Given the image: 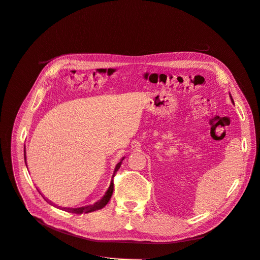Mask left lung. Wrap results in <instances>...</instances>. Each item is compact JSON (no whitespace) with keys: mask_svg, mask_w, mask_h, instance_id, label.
Wrapping results in <instances>:
<instances>
[{"mask_svg":"<svg viewBox=\"0 0 260 260\" xmlns=\"http://www.w3.org/2000/svg\"><path fill=\"white\" fill-rule=\"evenodd\" d=\"M232 101H233V99H232Z\"/></svg>","mask_w":260,"mask_h":260,"instance_id":"obj_1","label":"left lung"}]
</instances>
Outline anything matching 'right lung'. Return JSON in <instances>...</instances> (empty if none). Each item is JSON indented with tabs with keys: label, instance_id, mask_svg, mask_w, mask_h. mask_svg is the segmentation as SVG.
I'll use <instances>...</instances> for the list:
<instances>
[{
	"label": "right lung",
	"instance_id": "1",
	"mask_svg": "<svg viewBox=\"0 0 260 260\" xmlns=\"http://www.w3.org/2000/svg\"><path fill=\"white\" fill-rule=\"evenodd\" d=\"M123 159H124V158H122L121 161L116 166V169H115V172H114V176H113V179H112L111 185H109V187L107 188L105 194L103 195V197H102L100 200H98L95 203L91 204V206H86V207L77 208V209H67V208H61V207H60V209H62V210H64V211H67V212H70V213H75V214H82V213H85V214H86V213H90V212H93V211H97V210L103 209V208L106 206V204L108 203V201L111 200V197H112V195H113V192H114V177H115L117 171L119 170V168L121 167V163H122ZM25 160H26V157H25ZM25 163H26V161H25ZM45 199H46V198H45ZM47 202L53 204V203H52L51 201H49V200H47Z\"/></svg>",
	"mask_w": 260,
	"mask_h": 260
}]
</instances>
